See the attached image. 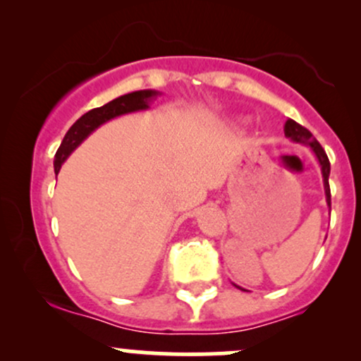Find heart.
Segmentation results:
<instances>
[{
	"label": "heart",
	"instance_id": "b5f03b06",
	"mask_svg": "<svg viewBox=\"0 0 361 361\" xmlns=\"http://www.w3.org/2000/svg\"><path fill=\"white\" fill-rule=\"evenodd\" d=\"M247 123H250V117H238L235 120H233V122H231V127L239 128V127L247 126Z\"/></svg>",
	"mask_w": 361,
	"mask_h": 361
}]
</instances>
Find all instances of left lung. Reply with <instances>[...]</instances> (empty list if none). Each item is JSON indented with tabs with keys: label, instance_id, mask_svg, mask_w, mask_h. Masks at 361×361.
Segmentation results:
<instances>
[{
	"label": "left lung",
	"instance_id": "1",
	"mask_svg": "<svg viewBox=\"0 0 361 361\" xmlns=\"http://www.w3.org/2000/svg\"><path fill=\"white\" fill-rule=\"evenodd\" d=\"M283 132H285V137H288L292 142H299V144H304V146H309L312 149V152L316 154L319 164H321V173H322V181H324V193H326V202H327V207L331 209V190H329V173H331V164H329V159H327L326 156V151L321 147V144L317 142L316 137H314L312 134L307 130L305 127H302L300 123H297L295 120L288 118L287 122H285V127H283ZM238 287V285H235ZM241 288V287H238ZM244 290V288H241Z\"/></svg>",
	"mask_w": 361,
	"mask_h": 361
}]
</instances>
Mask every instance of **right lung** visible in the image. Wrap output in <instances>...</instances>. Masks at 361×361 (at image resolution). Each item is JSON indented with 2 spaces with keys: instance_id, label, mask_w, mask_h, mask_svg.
<instances>
[{
  "instance_id": "1",
  "label": "right lung",
  "mask_w": 361,
  "mask_h": 361,
  "mask_svg": "<svg viewBox=\"0 0 361 361\" xmlns=\"http://www.w3.org/2000/svg\"><path fill=\"white\" fill-rule=\"evenodd\" d=\"M157 94H159V91L154 90L132 91V93L122 94V97L109 102L106 105L86 111V114L78 118L71 126V128L66 132L64 139H62L61 146L57 149L56 156H54V171H61L62 163L71 156L74 149L80 146L91 132L97 130L98 127L103 126L105 122H109V120L120 117V115L147 110L149 106H151L149 103H151V100H154Z\"/></svg>"
}]
</instances>
